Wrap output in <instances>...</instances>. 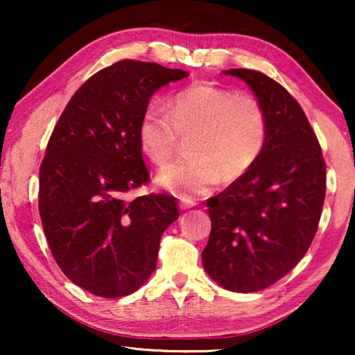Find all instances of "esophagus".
I'll return each mask as SVG.
<instances>
[{
    "mask_svg": "<svg viewBox=\"0 0 355 355\" xmlns=\"http://www.w3.org/2000/svg\"><path fill=\"white\" fill-rule=\"evenodd\" d=\"M196 205H197L196 200H192V198H186V197H182L181 202H179V207H181V210H187V208H192Z\"/></svg>",
    "mask_w": 355,
    "mask_h": 355,
    "instance_id": "34e87169",
    "label": "esophagus"
}]
</instances>
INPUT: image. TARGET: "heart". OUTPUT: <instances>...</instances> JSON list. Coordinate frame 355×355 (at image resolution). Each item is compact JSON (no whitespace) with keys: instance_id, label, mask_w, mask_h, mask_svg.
I'll list each match as a JSON object with an SVG mask.
<instances>
[{"instance_id":"heart-1","label":"heart","mask_w":355,"mask_h":355,"mask_svg":"<svg viewBox=\"0 0 355 355\" xmlns=\"http://www.w3.org/2000/svg\"><path fill=\"white\" fill-rule=\"evenodd\" d=\"M137 135L142 152L159 168L173 158L179 135H192V158L164 168L157 181L176 196H202L220 179L236 181L254 166L268 139V116L254 96L198 84L174 95L171 113L147 106Z\"/></svg>"}]
</instances>
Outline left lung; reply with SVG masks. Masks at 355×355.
Segmentation results:
<instances>
[{"label": "left lung", "mask_w": 355, "mask_h": 355, "mask_svg": "<svg viewBox=\"0 0 355 355\" xmlns=\"http://www.w3.org/2000/svg\"><path fill=\"white\" fill-rule=\"evenodd\" d=\"M268 116L261 157L244 176L207 200L211 231L202 252L208 276L234 293L270 288L312 244L327 191V163L293 95L252 69H230Z\"/></svg>", "instance_id": "1"}]
</instances>
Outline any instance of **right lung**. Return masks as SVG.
<instances>
[{
    "instance_id": "add662e5",
    "label": "right lung",
    "mask_w": 355,
    "mask_h": 355,
    "mask_svg": "<svg viewBox=\"0 0 355 355\" xmlns=\"http://www.w3.org/2000/svg\"><path fill=\"white\" fill-rule=\"evenodd\" d=\"M184 77L157 62H114L72 95L48 140L43 231L62 273L100 297L132 294L150 278L159 239L179 218L171 196H124L150 181L137 135L150 96Z\"/></svg>"
}]
</instances>
